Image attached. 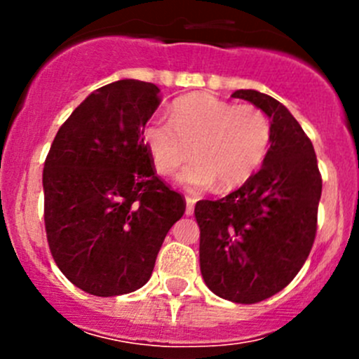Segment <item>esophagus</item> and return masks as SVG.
I'll return each instance as SVG.
<instances>
[{
  "mask_svg": "<svg viewBox=\"0 0 359 359\" xmlns=\"http://www.w3.org/2000/svg\"><path fill=\"white\" fill-rule=\"evenodd\" d=\"M194 203H196V200H194V198L186 196V215H193Z\"/></svg>",
  "mask_w": 359,
  "mask_h": 359,
  "instance_id": "1",
  "label": "esophagus"
}]
</instances>
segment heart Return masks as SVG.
Here are the masks:
<instances>
[{
  "instance_id": "obj_1",
  "label": "heart",
  "mask_w": 359,
  "mask_h": 359,
  "mask_svg": "<svg viewBox=\"0 0 359 359\" xmlns=\"http://www.w3.org/2000/svg\"><path fill=\"white\" fill-rule=\"evenodd\" d=\"M273 126L259 107L236 106L208 93L182 97L170 119L153 118L144 126V142L161 175H172L191 158L179 175L186 187L234 189L248 182L269 154Z\"/></svg>"
}]
</instances>
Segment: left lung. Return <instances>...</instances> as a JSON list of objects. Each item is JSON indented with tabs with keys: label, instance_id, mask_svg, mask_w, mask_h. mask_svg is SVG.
I'll return each instance as SVG.
<instances>
[{
	"label": "left lung",
	"instance_id": "left-lung-1",
	"mask_svg": "<svg viewBox=\"0 0 359 359\" xmlns=\"http://www.w3.org/2000/svg\"><path fill=\"white\" fill-rule=\"evenodd\" d=\"M266 112L273 126L262 168L222 200L194 206L200 226V269L215 295L255 304L297 276L316 236L321 175L316 153L290 111L257 90H236Z\"/></svg>",
	"mask_w": 359,
	"mask_h": 359
}]
</instances>
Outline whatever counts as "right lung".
Listing matches in <instances>:
<instances>
[{"label":"right lung","instance_id":"add662e5","mask_svg":"<svg viewBox=\"0 0 359 359\" xmlns=\"http://www.w3.org/2000/svg\"><path fill=\"white\" fill-rule=\"evenodd\" d=\"M159 88L119 79L90 93L60 126L43 170L45 227L64 276L97 297L149 281L186 203L154 173L144 126Z\"/></svg>","mask_w":359,"mask_h":359}]
</instances>
